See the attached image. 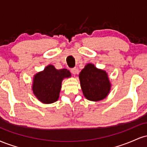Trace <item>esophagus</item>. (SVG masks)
Here are the masks:
<instances>
[{"label": "esophagus", "instance_id": "obj_1", "mask_svg": "<svg viewBox=\"0 0 147 147\" xmlns=\"http://www.w3.org/2000/svg\"><path fill=\"white\" fill-rule=\"evenodd\" d=\"M70 72H71L72 74H73V75H75V74L77 72V68H72L71 70H70Z\"/></svg>", "mask_w": 147, "mask_h": 147}]
</instances>
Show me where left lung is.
Listing matches in <instances>:
<instances>
[{
    "instance_id": "obj_1",
    "label": "left lung",
    "mask_w": 147,
    "mask_h": 147,
    "mask_svg": "<svg viewBox=\"0 0 147 147\" xmlns=\"http://www.w3.org/2000/svg\"><path fill=\"white\" fill-rule=\"evenodd\" d=\"M81 88L87 99L97 102L106 98L110 92L111 84L106 71L88 63L79 75Z\"/></svg>"
}]
</instances>
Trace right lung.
<instances>
[{
  "instance_id": "add662e5",
  "label": "right lung",
  "mask_w": 147,
  "mask_h": 147,
  "mask_svg": "<svg viewBox=\"0 0 147 147\" xmlns=\"http://www.w3.org/2000/svg\"><path fill=\"white\" fill-rule=\"evenodd\" d=\"M70 77L71 74L67 69L57 70L54 65H49L34 76V95L43 104L55 102L59 97L62 80Z\"/></svg>"
}]
</instances>
